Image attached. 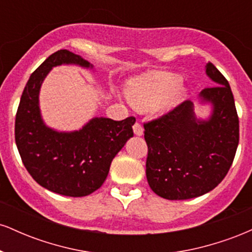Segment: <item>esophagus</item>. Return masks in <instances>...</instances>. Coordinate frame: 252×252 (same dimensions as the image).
<instances>
[{"mask_svg":"<svg viewBox=\"0 0 252 252\" xmlns=\"http://www.w3.org/2000/svg\"><path fill=\"white\" fill-rule=\"evenodd\" d=\"M132 129H134V134L136 135V136H142L143 135V128H142V126H141L140 123H137L136 122L135 124H134V126H132Z\"/></svg>","mask_w":252,"mask_h":252,"instance_id":"obj_1","label":"esophagus"}]
</instances>
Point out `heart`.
I'll list each match as a JSON object with an SVG mask.
<instances>
[{"mask_svg": "<svg viewBox=\"0 0 252 252\" xmlns=\"http://www.w3.org/2000/svg\"><path fill=\"white\" fill-rule=\"evenodd\" d=\"M187 91L189 88L179 74L156 71L129 79L124 94L135 109L146 111L155 108L163 114L175 109L185 99Z\"/></svg>", "mask_w": 252, "mask_h": 252, "instance_id": "b5f03b06", "label": "heart"}]
</instances>
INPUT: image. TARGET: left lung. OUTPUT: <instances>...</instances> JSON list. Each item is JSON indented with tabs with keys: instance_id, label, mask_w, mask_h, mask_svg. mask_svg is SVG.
<instances>
[{
	"instance_id": "1",
	"label": "left lung",
	"mask_w": 252,
	"mask_h": 252,
	"mask_svg": "<svg viewBox=\"0 0 252 252\" xmlns=\"http://www.w3.org/2000/svg\"><path fill=\"white\" fill-rule=\"evenodd\" d=\"M206 76L217 84L199 94L210 105L207 118L195 115L186 100L158 120L144 124L148 146L146 175L161 198L185 200L212 190L227 174L239 142V121L228 82L212 63Z\"/></svg>"
}]
</instances>
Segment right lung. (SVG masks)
<instances>
[{
    "label": "right lung",
    "instance_id": "add662e5",
    "mask_svg": "<svg viewBox=\"0 0 252 252\" xmlns=\"http://www.w3.org/2000/svg\"><path fill=\"white\" fill-rule=\"evenodd\" d=\"M60 65L94 68L67 50L50 56L31 74L15 118V142L26 169L40 186L66 196H85L99 189L117 153L134 136V117L114 121L94 117L79 130L58 131L43 122L40 89Z\"/></svg>",
    "mask_w": 252,
    "mask_h": 252
}]
</instances>
